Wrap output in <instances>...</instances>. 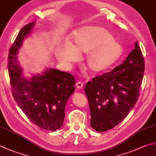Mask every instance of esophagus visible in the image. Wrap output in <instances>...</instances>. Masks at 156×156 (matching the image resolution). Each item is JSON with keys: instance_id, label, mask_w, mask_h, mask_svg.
Instances as JSON below:
<instances>
[{"instance_id": "1", "label": "esophagus", "mask_w": 156, "mask_h": 156, "mask_svg": "<svg viewBox=\"0 0 156 156\" xmlns=\"http://www.w3.org/2000/svg\"><path fill=\"white\" fill-rule=\"evenodd\" d=\"M83 86H84V84L81 82H76V88H79V89H81V88H83Z\"/></svg>"}]
</instances>
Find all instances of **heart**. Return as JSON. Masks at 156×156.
Wrapping results in <instances>:
<instances>
[{
    "instance_id": "heart-1",
    "label": "heart",
    "mask_w": 156,
    "mask_h": 156,
    "mask_svg": "<svg viewBox=\"0 0 156 156\" xmlns=\"http://www.w3.org/2000/svg\"><path fill=\"white\" fill-rule=\"evenodd\" d=\"M87 53L84 65L91 74H100L116 63L123 54V47L115 41L108 30L100 26H86L76 29L68 44L57 46L55 55L66 64L78 60V54Z\"/></svg>"
}]
</instances>
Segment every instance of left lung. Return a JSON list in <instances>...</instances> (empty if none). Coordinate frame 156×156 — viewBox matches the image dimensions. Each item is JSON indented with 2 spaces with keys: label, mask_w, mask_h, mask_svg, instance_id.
<instances>
[{
  "label": "left lung",
  "mask_w": 156,
  "mask_h": 156,
  "mask_svg": "<svg viewBox=\"0 0 156 156\" xmlns=\"http://www.w3.org/2000/svg\"><path fill=\"white\" fill-rule=\"evenodd\" d=\"M145 62L138 42L122 64L85 85L90 126L98 132L112 129L127 116L139 96Z\"/></svg>",
  "instance_id": "left-lung-1"
}]
</instances>
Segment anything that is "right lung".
Segmentation results:
<instances>
[{"label": "right lung", "mask_w": 156, "mask_h": 156, "mask_svg": "<svg viewBox=\"0 0 156 156\" xmlns=\"http://www.w3.org/2000/svg\"><path fill=\"white\" fill-rule=\"evenodd\" d=\"M34 25L32 22L23 27L9 49L8 69L12 93L34 124L44 130H57L63 126L66 105L75 91L76 81L69 73L53 68H47L30 78L23 76L17 54Z\"/></svg>", "instance_id": "add662e5"}]
</instances>
